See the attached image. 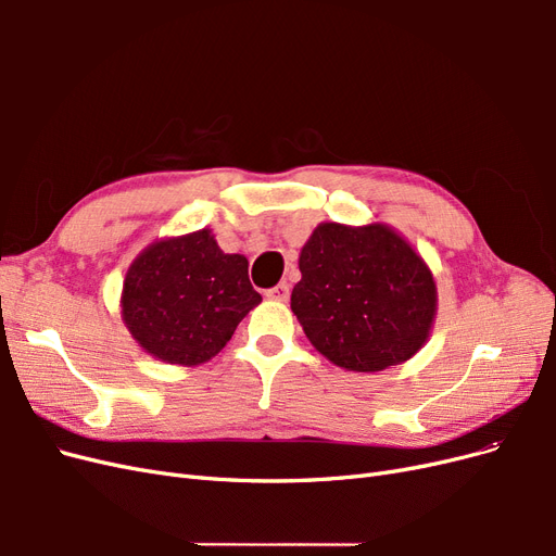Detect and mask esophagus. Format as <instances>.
<instances>
[{"mask_svg": "<svg viewBox=\"0 0 556 556\" xmlns=\"http://www.w3.org/2000/svg\"><path fill=\"white\" fill-rule=\"evenodd\" d=\"M266 299H271V301H288L290 299V285L288 282H278L276 288H271V290H266Z\"/></svg>", "mask_w": 556, "mask_h": 556, "instance_id": "obj_1", "label": "esophagus"}]
</instances>
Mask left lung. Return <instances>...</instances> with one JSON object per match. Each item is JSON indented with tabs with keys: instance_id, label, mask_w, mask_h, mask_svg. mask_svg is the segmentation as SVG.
<instances>
[{
	"instance_id": "8db88e82",
	"label": "left lung",
	"mask_w": 556,
	"mask_h": 556,
	"mask_svg": "<svg viewBox=\"0 0 556 556\" xmlns=\"http://www.w3.org/2000/svg\"><path fill=\"white\" fill-rule=\"evenodd\" d=\"M299 271L292 313L331 364L376 374L427 343L439 301L435 282L392 227L317 225L301 248Z\"/></svg>"
}]
</instances>
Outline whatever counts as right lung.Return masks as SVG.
<instances>
[{
  "label": "right lung",
  "instance_id": "right-lung-1",
  "mask_svg": "<svg viewBox=\"0 0 556 556\" xmlns=\"http://www.w3.org/2000/svg\"><path fill=\"white\" fill-rule=\"evenodd\" d=\"M262 301L248 260L227 255L211 229L162 239L131 262L123 282V319L148 355L197 366L220 352Z\"/></svg>",
  "mask_w": 556,
  "mask_h": 556
}]
</instances>
